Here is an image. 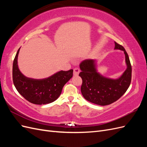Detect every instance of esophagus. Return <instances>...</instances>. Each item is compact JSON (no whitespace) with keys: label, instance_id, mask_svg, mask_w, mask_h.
I'll return each mask as SVG.
<instances>
[{"label":"esophagus","instance_id":"esophagus-1","mask_svg":"<svg viewBox=\"0 0 147 147\" xmlns=\"http://www.w3.org/2000/svg\"><path fill=\"white\" fill-rule=\"evenodd\" d=\"M80 73V69L78 68V67H76L74 69V75H75V76H77V75H78Z\"/></svg>","mask_w":147,"mask_h":147}]
</instances>
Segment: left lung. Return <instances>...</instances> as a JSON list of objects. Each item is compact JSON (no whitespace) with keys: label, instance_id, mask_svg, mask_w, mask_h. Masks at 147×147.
I'll list each match as a JSON object with an SVG mask.
<instances>
[{"label":"left lung","instance_id":"1","mask_svg":"<svg viewBox=\"0 0 147 147\" xmlns=\"http://www.w3.org/2000/svg\"><path fill=\"white\" fill-rule=\"evenodd\" d=\"M115 50L124 51L127 69L117 79L102 76L97 72L96 61L86 59L80 64L82 72L79 76L82 78L81 92L84 98L99 105H107L119 99L129 86L131 82L132 67L129 58L124 47L115 42Z\"/></svg>","mask_w":147,"mask_h":147}]
</instances>
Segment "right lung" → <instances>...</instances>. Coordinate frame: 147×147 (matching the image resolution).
<instances>
[{
  "label": "right lung",
  "instance_id": "obj_1",
  "mask_svg": "<svg viewBox=\"0 0 147 147\" xmlns=\"http://www.w3.org/2000/svg\"><path fill=\"white\" fill-rule=\"evenodd\" d=\"M18 50L13 64V84L20 94L30 103L37 105L50 104L60 96L64 84L73 76V70H61L43 79L26 77L18 65Z\"/></svg>",
  "mask_w": 147,
  "mask_h": 147
}]
</instances>
